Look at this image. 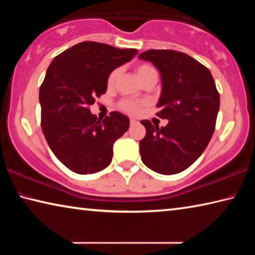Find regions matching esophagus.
<instances>
[{
    "mask_svg": "<svg viewBox=\"0 0 255 255\" xmlns=\"http://www.w3.org/2000/svg\"><path fill=\"white\" fill-rule=\"evenodd\" d=\"M138 124V122H137V120L136 119H130V125H131V126H133V125H137Z\"/></svg>",
    "mask_w": 255,
    "mask_h": 255,
    "instance_id": "1",
    "label": "esophagus"
}]
</instances>
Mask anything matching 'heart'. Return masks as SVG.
<instances>
[{
  "label": "heart",
  "mask_w": 255,
  "mask_h": 255,
  "mask_svg": "<svg viewBox=\"0 0 255 255\" xmlns=\"http://www.w3.org/2000/svg\"><path fill=\"white\" fill-rule=\"evenodd\" d=\"M153 73H156L155 68L150 65H147V64H141V65H138L136 67V74L140 81L144 80L145 77L148 76L149 74H153ZM119 74H120L119 68H116V70L112 71L110 73L109 77H108V85L114 86L116 81L118 80ZM120 107H122V109L124 111H126L128 114H131V115H137L140 112V106L138 105V103H135L132 101H124Z\"/></svg>",
  "instance_id": "b5f03b06"
}]
</instances>
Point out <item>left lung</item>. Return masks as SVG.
I'll use <instances>...</instances> for the list:
<instances>
[{
    "label": "left lung",
    "instance_id": "left-lung-1",
    "mask_svg": "<svg viewBox=\"0 0 255 255\" xmlns=\"http://www.w3.org/2000/svg\"><path fill=\"white\" fill-rule=\"evenodd\" d=\"M157 68L162 91L157 116L165 127L141 120L146 135L139 141L141 161L157 173H180L204 153L215 130L219 93L207 67L189 55L149 49L139 56Z\"/></svg>",
    "mask_w": 255,
    "mask_h": 255
}]
</instances>
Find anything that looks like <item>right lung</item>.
Masks as SVG:
<instances>
[{
  "label": "right lung",
  "mask_w": 255,
  "mask_h": 255,
  "mask_svg": "<svg viewBox=\"0 0 255 255\" xmlns=\"http://www.w3.org/2000/svg\"><path fill=\"white\" fill-rule=\"evenodd\" d=\"M137 54L133 48L84 41L50 63L39 90L41 129L55 156L75 173L106 169L115 141L128 130L127 116L114 111L101 122L89 107L106 93L110 73Z\"/></svg>",
  "instance_id": "right-lung-1"
}]
</instances>
